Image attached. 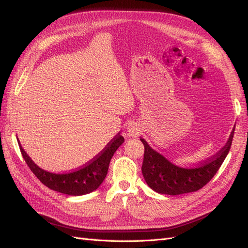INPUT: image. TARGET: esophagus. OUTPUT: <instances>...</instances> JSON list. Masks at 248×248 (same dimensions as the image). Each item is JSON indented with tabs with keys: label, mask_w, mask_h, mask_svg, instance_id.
<instances>
[{
	"label": "esophagus",
	"mask_w": 248,
	"mask_h": 248,
	"mask_svg": "<svg viewBox=\"0 0 248 248\" xmlns=\"http://www.w3.org/2000/svg\"><path fill=\"white\" fill-rule=\"evenodd\" d=\"M129 133L132 136H136L139 134V130L136 129L135 127H132V125H131V127L129 128Z\"/></svg>",
	"instance_id": "esophagus-1"
}]
</instances>
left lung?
<instances>
[{"mask_svg":"<svg viewBox=\"0 0 248 248\" xmlns=\"http://www.w3.org/2000/svg\"><path fill=\"white\" fill-rule=\"evenodd\" d=\"M234 133L231 132L227 143L217 155L193 167H181L172 164L165 156L152 149L144 139V161L141 172L149 187L155 192L165 195H180L196 192L203 187L219 170L230 150Z\"/></svg>","mask_w":248,"mask_h":248,"instance_id":"8db88e82","label":"left lung"}]
</instances>
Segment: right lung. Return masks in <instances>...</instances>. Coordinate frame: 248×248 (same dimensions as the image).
<instances>
[{"instance_id": "right-lung-1", "label": "right lung", "mask_w": 248, "mask_h": 248, "mask_svg": "<svg viewBox=\"0 0 248 248\" xmlns=\"http://www.w3.org/2000/svg\"><path fill=\"white\" fill-rule=\"evenodd\" d=\"M124 141V139L118 133L91 162L68 173L50 172L37 166L24 151L20 141L18 144L26 164L41 183L56 192L71 196H81L96 191L101 186L107 177L110 159Z\"/></svg>"}]
</instances>
